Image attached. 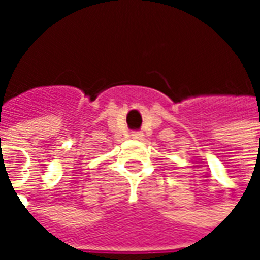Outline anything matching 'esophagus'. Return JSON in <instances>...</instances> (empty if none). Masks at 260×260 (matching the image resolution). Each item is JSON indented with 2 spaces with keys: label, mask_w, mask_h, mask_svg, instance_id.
Returning <instances> with one entry per match:
<instances>
[{
  "label": "esophagus",
  "mask_w": 260,
  "mask_h": 260,
  "mask_svg": "<svg viewBox=\"0 0 260 260\" xmlns=\"http://www.w3.org/2000/svg\"><path fill=\"white\" fill-rule=\"evenodd\" d=\"M142 136H143L142 132H138V131H136V132H132V138H135V139H141Z\"/></svg>",
  "instance_id": "esophagus-1"
}]
</instances>
